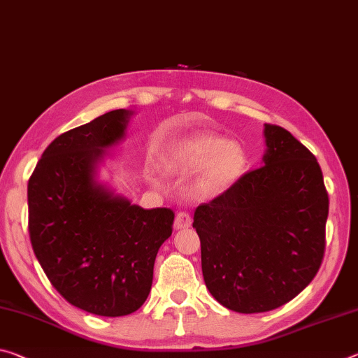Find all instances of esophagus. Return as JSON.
<instances>
[{
	"label": "esophagus",
	"instance_id": "esophagus-1",
	"mask_svg": "<svg viewBox=\"0 0 358 358\" xmlns=\"http://www.w3.org/2000/svg\"><path fill=\"white\" fill-rule=\"evenodd\" d=\"M191 223L192 220L188 212H180L177 213V217H175V229H186L189 228Z\"/></svg>",
	"mask_w": 358,
	"mask_h": 358
}]
</instances>
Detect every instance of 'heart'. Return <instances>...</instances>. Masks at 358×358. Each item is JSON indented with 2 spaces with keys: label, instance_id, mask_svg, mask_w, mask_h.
<instances>
[{
  "label": "heart",
  "instance_id": "heart-1",
  "mask_svg": "<svg viewBox=\"0 0 358 358\" xmlns=\"http://www.w3.org/2000/svg\"><path fill=\"white\" fill-rule=\"evenodd\" d=\"M170 166L180 173L203 169L196 192L201 197H212L228 189L241 177L245 152L237 141H228L217 134H199L180 143L172 152Z\"/></svg>",
  "mask_w": 358,
  "mask_h": 358
}]
</instances>
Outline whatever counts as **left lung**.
Masks as SVG:
<instances>
[{
	"instance_id": "obj_1",
	"label": "left lung",
	"mask_w": 358,
	"mask_h": 358,
	"mask_svg": "<svg viewBox=\"0 0 358 358\" xmlns=\"http://www.w3.org/2000/svg\"><path fill=\"white\" fill-rule=\"evenodd\" d=\"M263 164L194 212L202 274L220 304L242 314L280 308L301 293L325 253L328 192L315 156L264 124Z\"/></svg>"
}]
</instances>
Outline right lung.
<instances>
[{
    "label": "right lung",
    "instance_id": "1",
    "mask_svg": "<svg viewBox=\"0 0 358 358\" xmlns=\"http://www.w3.org/2000/svg\"><path fill=\"white\" fill-rule=\"evenodd\" d=\"M130 115L115 110L59 135L28 180V231L39 264L68 303L103 317L129 315L146 301L175 218L173 210L141 208L95 178Z\"/></svg>",
    "mask_w": 358,
    "mask_h": 358
}]
</instances>
